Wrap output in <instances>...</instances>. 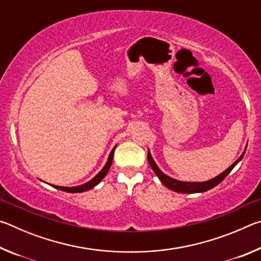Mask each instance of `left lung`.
Segmentation results:
<instances>
[{"label":"left lung","mask_w":261,"mask_h":261,"mask_svg":"<svg viewBox=\"0 0 261 261\" xmlns=\"http://www.w3.org/2000/svg\"><path fill=\"white\" fill-rule=\"evenodd\" d=\"M247 146V145H246ZM246 146L244 148V151H243L242 155L237 159V160L232 163L230 167H228L226 170L223 171V173H221L220 175L215 176V177L211 178L208 180H205V182H183V180H178V179H175L173 177H170V176H168L166 174H163L160 168L158 167V165L154 161V159L152 158V154L149 152L148 149V153H147V159H148V163L151 168L153 169L154 173L159 177V179L161 180V183L165 185L166 188L170 189L171 191H175V192H179V193H200V192H205V191H208V190L213 189L216 185L220 184L222 180L227 177L229 175V173L235 168V166L237 165L238 162H240L243 156H244L245 151H246Z\"/></svg>","instance_id":"1"}]
</instances>
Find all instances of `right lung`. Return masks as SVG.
Segmentation results:
<instances>
[{
  "instance_id": "add662e5",
  "label": "right lung",
  "mask_w": 261,
  "mask_h": 261,
  "mask_svg": "<svg viewBox=\"0 0 261 261\" xmlns=\"http://www.w3.org/2000/svg\"><path fill=\"white\" fill-rule=\"evenodd\" d=\"M115 148H116V145H115L114 148L110 151L109 156L107 159V162H106V165L103 166L102 169H101L98 174H96L93 178L88 180V182L81 184V185H77V187H59V185H53L50 184L53 188H55L57 190H61V191H65V192H70V193H79V192H84V191H88V190L93 189L94 187H96L101 180L103 179V177L110 169V166H112V162H113V156H114V152H115Z\"/></svg>"
}]
</instances>
